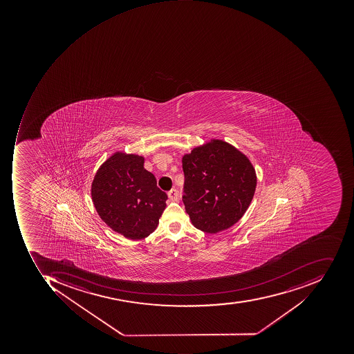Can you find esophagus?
<instances>
[{
    "label": "esophagus",
    "mask_w": 354,
    "mask_h": 354,
    "mask_svg": "<svg viewBox=\"0 0 354 354\" xmlns=\"http://www.w3.org/2000/svg\"><path fill=\"white\" fill-rule=\"evenodd\" d=\"M169 199L171 201L176 202L178 200V192L176 189H171L168 192Z\"/></svg>",
    "instance_id": "34e87169"
}]
</instances>
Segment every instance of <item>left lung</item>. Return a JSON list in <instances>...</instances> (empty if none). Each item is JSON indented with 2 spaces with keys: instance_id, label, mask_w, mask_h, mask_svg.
I'll use <instances>...</instances> for the list:
<instances>
[{
  "instance_id": "obj_1",
  "label": "left lung",
  "mask_w": 354,
  "mask_h": 354,
  "mask_svg": "<svg viewBox=\"0 0 354 354\" xmlns=\"http://www.w3.org/2000/svg\"><path fill=\"white\" fill-rule=\"evenodd\" d=\"M182 164L183 202L194 227L216 234L241 219L257 182L247 155L227 141L214 138L183 155Z\"/></svg>"
}]
</instances>
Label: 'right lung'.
<instances>
[{
  "label": "right lung",
  "mask_w": 354,
  "mask_h": 354,
  "mask_svg": "<svg viewBox=\"0 0 354 354\" xmlns=\"http://www.w3.org/2000/svg\"><path fill=\"white\" fill-rule=\"evenodd\" d=\"M144 164V156L117 151L99 167L91 184L97 215L113 232L132 241L155 231L168 199Z\"/></svg>",
  "instance_id": "right-lung-1"
}]
</instances>
